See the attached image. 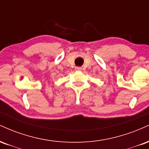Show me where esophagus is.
Returning <instances> with one entry per match:
<instances>
[{
    "label": "esophagus",
    "instance_id": "obj_1",
    "mask_svg": "<svg viewBox=\"0 0 149 149\" xmlns=\"http://www.w3.org/2000/svg\"><path fill=\"white\" fill-rule=\"evenodd\" d=\"M75 70H77V71H81V68H79V67L75 68Z\"/></svg>",
    "mask_w": 149,
    "mask_h": 149
}]
</instances>
